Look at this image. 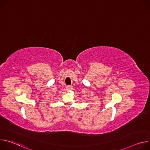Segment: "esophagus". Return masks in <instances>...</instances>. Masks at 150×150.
Segmentation results:
<instances>
[{"mask_svg":"<svg viewBox=\"0 0 150 150\" xmlns=\"http://www.w3.org/2000/svg\"><path fill=\"white\" fill-rule=\"evenodd\" d=\"M71 89H72V87L70 86V85H68V86L67 87V91H69V90H70Z\"/></svg>","mask_w":150,"mask_h":150,"instance_id":"1","label":"esophagus"}]
</instances>
